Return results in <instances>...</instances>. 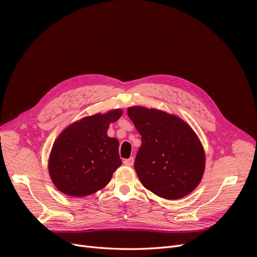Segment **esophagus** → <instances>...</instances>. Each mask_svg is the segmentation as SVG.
I'll return each instance as SVG.
<instances>
[{"instance_id": "obj_1", "label": "esophagus", "mask_w": 257, "mask_h": 257, "mask_svg": "<svg viewBox=\"0 0 257 257\" xmlns=\"http://www.w3.org/2000/svg\"><path fill=\"white\" fill-rule=\"evenodd\" d=\"M134 158H130V159H126V160H124L123 161V163H124V165H126V166H132L134 164Z\"/></svg>"}]
</instances>
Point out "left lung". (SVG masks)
Instances as JSON below:
<instances>
[{"instance_id": "8db88e82", "label": "left lung", "mask_w": 257, "mask_h": 257, "mask_svg": "<svg viewBox=\"0 0 257 257\" xmlns=\"http://www.w3.org/2000/svg\"><path fill=\"white\" fill-rule=\"evenodd\" d=\"M142 135L135 170L146 189L165 199L182 198L194 191L205 172V151L188 123L158 109L127 108Z\"/></svg>"}]
</instances>
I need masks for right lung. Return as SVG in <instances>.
Segmentation results:
<instances>
[{"label":"right lung","mask_w":257,"mask_h":257,"mask_svg":"<svg viewBox=\"0 0 257 257\" xmlns=\"http://www.w3.org/2000/svg\"><path fill=\"white\" fill-rule=\"evenodd\" d=\"M121 115V109H113L84 116L59 135L52 146L48 169L60 192L83 197L109 183L122 161L118 139L108 137L107 131Z\"/></svg>","instance_id":"obj_1"}]
</instances>
